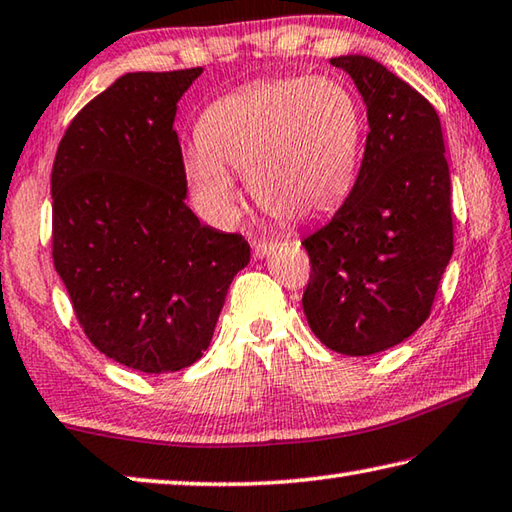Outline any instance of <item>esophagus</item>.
Listing matches in <instances>:
<instances>
[{
  "mask_svg": "<svg viewBox=\"0 0 512 512\" xmlns=\"http://www.w3.org/2000/svg\"><path fill=\"white\" fill-rule=\"evenodd\" d=\"M275 246H277V244H273V241L257 239V241H253V255H255L257 259H262V257H266V255H271L273 250H275Z\"/></svg>",
  "mask_w": 512,
  "mask_h": 512,
  "instance_id": "esophagus-1",
  "label": "esophagus"
}]
</instances>
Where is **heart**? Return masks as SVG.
<instances>
[{
	"mask_svg": "<svg viewBox=\"0 0 512 512\" xmlns=\"http://www.w3.org/2000/svg\"><path fill=\"white\" fill-rule=\"evenodd\" d=\"M365 120L333 78L295 76L248 85L212 102L185 174L217 219L237 208L230 172L248 176L257 206L280 221H309L347 197L358 174Z\"/></svg>",
	"mask_w": 512,
	"mask_h": 512,
	"instance_id": "heart-1",
	"label": "heart"
}]
</instances>
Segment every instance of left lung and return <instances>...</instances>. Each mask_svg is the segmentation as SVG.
Masks as SVG:
<instances>
[{
    "mask_svg": "<svg viewBox=\"0 0 512 512\" xmlns=\"http://www.w3.org/2000/svg\"><path fill=\"white\" fill-rule=\"evenodd\" d=\"M331 64L356 82L369 134L349 197L302 239V306L324 347L371 356L430 318L454 250L450 167L439 114L414 87L367 55Z\"/></svg>",
    "mask_w": 512,
    "mask_h": 512,
    "instance_id": "left-lung-1",
    "label": "left lung"
}]
</instances>
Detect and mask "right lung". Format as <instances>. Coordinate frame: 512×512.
<instances>
[{"mask_svg": "<svg viewBox=\"0 0 512 512\" xmlns=\"http://www.w3.org/2000/svg\"><path fill=\"white\" fill-rule=\"evenodd\" d=\"M201 71L118 78L78 111L53 161L55 271L91 345L143 374L203 356L250 262L244 237L203 226L185 203L174 116Z\"/></svg>", "mask_w": 512, "mask_h": 512, "instance_id": "right-lung-1", "label": "right lung"}]
</instances>
